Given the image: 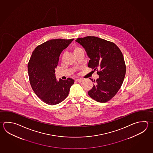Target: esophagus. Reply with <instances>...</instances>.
Masks as SVG:
<instances>
[{
	"label": "esophagus",
	"mask_w": 153,
	"mask_h": 153,
	"mask_svg": "<svg viewBox=\"0 0 153 153\" xmlns=\"http://www.w3.org/2000/svg\"><path fill=\"white\" fill-rule=\"evenodd\" d=\"M83 79H80V78H77L76 79V81L78 82H81L82 81Z\"/></svg>",
	"instance_id": "1"
}]
</instances>
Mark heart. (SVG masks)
Segmentation results:
<instances>
[{"label":"heart","instance_id":"b5f03b06","mask_svg":"<svg viewBox=\"0 0 153 153\" xmlns=\"http://www.w3.org/2000/svg\"><path fill=\"white\" fill-rule=\"evenodd\" d=\"M72 51H73V52H74V53L76 54V53H78L79 52H80V51H83L82 50V48L81 47H79V46H74L73 48H72Z\"/></svg>","mask_w":153,"mask_h":153}]
</instances>
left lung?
Wrapping results in <instances>:
<instances>
[{"label": "left lung", "mask_w": 153, "mask_h": 153, "mask_svg": "<svg viewBox=\"0 0 153 153\" xmlns=\"http://www.w3.org/2000/svg\"><path fill=\"white\" fill-rule=\"evenodd\" d=\"M76 41L81 45L90 58L88 66L97 71L99 78L88 95L99 102H106L118 93L124 81L126 65L123 53L111 41L96 36L78 38Z\"/></svg>", "instance_id": "1"}]
</instances>
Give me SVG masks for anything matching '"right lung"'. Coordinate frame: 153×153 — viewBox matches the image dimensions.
Returning <instances> with one entry per match:
<instances>
[{
	"instance_id": "1",
	"label": "right lung",
	"mask_w": 153,
	"mask_h": 153,
	"mask_svg": "<svg viewBox=\"0 0 153 153\" xmlns=\"http://www.w3.org/2000/svg\"><path fill=\"white\" fill-rule=\"evenodd\" d=\"M74 39H57L47 41L35 48L28 62L31 88L41 100L48 105H55L65 100L74 83L71 78L57 81L54 74L60 53Z\"/></svg>"
}]
</instances>
